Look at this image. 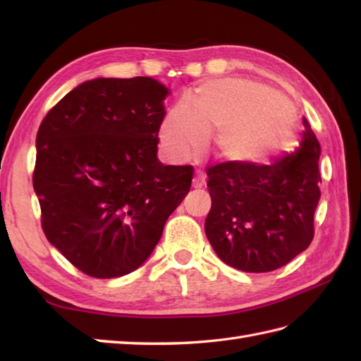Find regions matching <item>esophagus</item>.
Listing matches in <instances>:
<instances>
[{"label":"esophagus","mask_w":361,"mask_h":361,"mask_svg":"<svg viewBox=\"0 0 361 361\" xmlns=\"http://www.w3.org/2000/svg\"><path fill=\"white\" fill-rule=\"evenodd\" d=\"M192 186H194V189H202L204 186V175L203 173H197L194 176Z\"/></svg>","instance_id":"1"}]
</instances>
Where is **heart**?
Returning a JSON list of instances; mask_svg holds the SVG:
<instances>
[{
	"instance_id": "b5f03b06",
	"label": "heart",
	"mask_w": 361,
	"mask_h": 361,
	"mask_svg": "<svg viewBox=\"0 0 361 361\" xmlns=\"http://www.w3.org/2000/svg\"><path fill=\"white\" fill-rule=\"evenodd\" d=\"M188 104L173 105L159 127L161 145L173 161L203 152L209 136L217 135L214 153L224 163L264 166L286 155L298 137L296 111L290 99L256 82H204Z\"/></svg>"
}]
</instances>
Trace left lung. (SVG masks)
Instances as JSON below:
<instances>
[{
	"instance_id": "8db88e82",
	"label": "left lung",
	"mask_w": 361,
	"mask_h": 361,
	"mask_svg": "<svg viewBox=\"0 0 361 361\" xmlns=\"http://www.w3.org/2000/svg\"><path fill=\"white\" fill-rule=\"evenodd\" d=\"M302 141L270 166L208 169L212 200L204 233L217 256L247 273H267L288 264L313 239L321 197V145L302 118Z\"/></svg>"
}]
</instances>
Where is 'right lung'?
I'll list each match as a JSON object with an SVG mask.
<instances>
[{
    "mask_svg": "<svg viewBox=\"0 0 361 361\" xmlns=\"http://www.w3.org/2000/svg\"><path fill=\"white\" fill-rule=\"evenodd\" d=\"M169 94L152 78L91 79L38 128L32 181L44 235L93 278L140 268L189 192L192 167L158 159Z\"/></svg>",
    "mask_w": 361,
    "mask_h": 361,
    "instance_id": "add662e5",
    "label": "right lung"
}]
</instances>
